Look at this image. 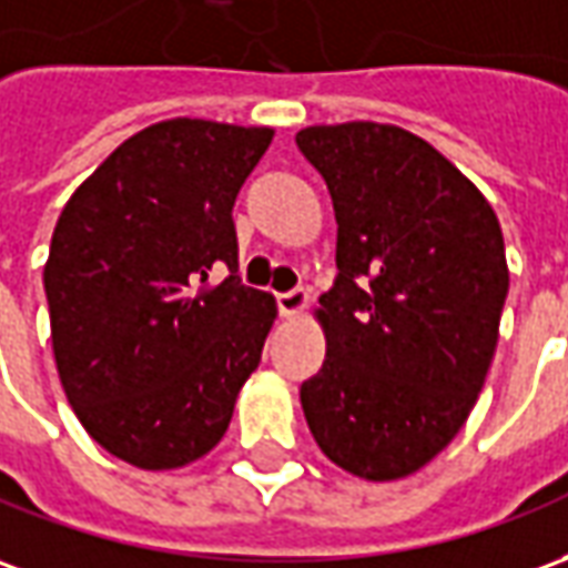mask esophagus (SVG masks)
<instances>
[{"mask_svg":"<svg viewBox=\"0 0 568 568\" xmlns=\"http://www.w3.org/2000/svg\"><path fill=\"white\" fill-rule=\"evenodd\" d=\"M307 301H311V295L304 292V288H292V292H283V295H276V307H280V313L283 316H301V313L307 311Z\"/></svg>","mask_w":568,"mask_h":568,"instance_id":"obj_1","label":"esophagus"}]
</instances>
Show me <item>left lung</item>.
Here are the masks:
<instances>
[{
  "instance_id": "left-lung-1",
  "label": "left lung",
  "mask_w": 568,
  "mask_h": 568,
  "mask_svg": "<svg viewBox=\"0 0 568 568\" xmlns=\"http://www.w3.org/2000/svg\"><path fill=\"white\" fill-rule=\"evenodd\" d=\"M297 150L338 221L323 368L301 384L316 446L363 479L422 470L486 384L507 297L501 224L439 150L381 122L311 125Z\"/></svg>"
}]
</instances>
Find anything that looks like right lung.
Instances as JSON below:
<instances>
[{
  "label": "right lung",
  "instance_id": "add662e5",
  "mask_svg": "<svg viewBox=\"0 0 568 568\" xmlns=\"http://www.w3.org/2000/svg\"><path fill=\"white\" fill-rule=\"evenodd\" d=\"M273 129L165 119L63 205L45 261L51 347L89 436L141 470L215 449L276 301L240 283L233 202ZM227 263L224 284L207 271Z\"/></svg>",
  "mask_w": 568,
  "mask_h": 568
}]
</instances>
